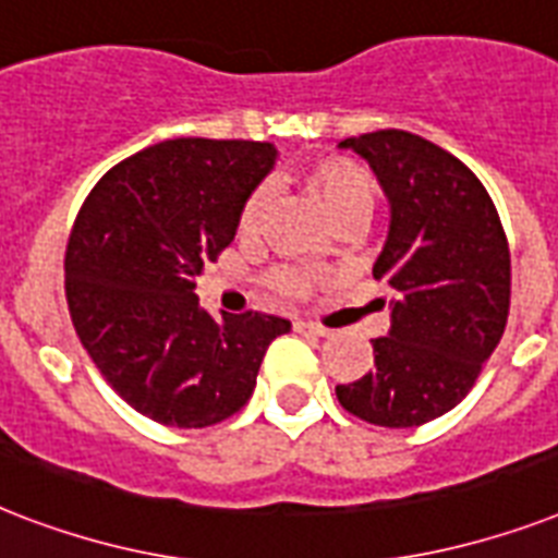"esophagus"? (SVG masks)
I'll use <instances>...</instances> for the list:
<instances>
[{
  "label": "esophagus",
  "instance_id": "34e87169",
  "mask_svg": "<svg viewBox=\"0 0 558 558\" xmlns=\"http://www.w3.org/2000/svg\"><path fill=\"white\" fill-rule=\"evenodd\" d=\"M295 330L298 332H304V336H315V339H324L327 336V327H322V324H315V322H295Z\"/></svg>",
  "mask_w": 558,
  "mask_h": 558
}]
</instances>
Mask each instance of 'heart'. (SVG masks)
Returning a JSON list of instances; mask_svg holds the SVG:
<instances>
[{
	"label": "heart",
	"mask_w": 558,
	"mask_h": 558,
	"mask_svg": "<svg viewBox=\"0 0 558 558\" xmlns=\"http://www.w3.org/2000/svg\"><path fill=\"white\" fill-rule=\"evenodd\" d=\"M298 179L318 199V205L327 210L332 222L344 214H367L373 199H376V182H373L371 173L359 161L339 156V153H327V156H318V159L301 165ZM266 202H269L266 187H254L245 196L240 217H236V234L243 240L260 234ZM315 283H318V275L313 269H304V266H283V269L269 275V287L287 298L310 295Z\"/></svg>",
	"instance_id": "heart-1"
}]
</instances>
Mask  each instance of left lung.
Listing matches in <instances>:
<instances>
[{
  "label": "left lung",
  "instance_id": "left-lung-1",
  "mask_svg": "<svg viewBox=\"0 0 558 558\" xmlns=\"http://www.w3.org/2000/svg\"><path fill=\"white\" fill-rule=\"evenodd\" d=\"M390 202L373 278L390 292V332L373 371L336 385L341 408L385 428L437 420L466 397L510 315V245L481 179L405 130L344 138ZM385 304V298H379Z\"/></svg>",
  "mask_w": 558,
  "mask_h": 558
}]
</instances>
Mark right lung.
<instances>
[{
    "label": "right lung",
    "instance_id": "1",
    "mask_svg": "<svg viewBox=\"0 0 558 558\" xmlns=\"http://www.w3.org/2000/svg\"><path fill=\"white\" fill-rule=\"evenodd\" d=\"M275 156L266 142L153 144L107 170L77 210L65 245L74 330L118 397L156 423L205 428L236 414L292 327L252 310L214 318L193 295Z\"/></svg>",
    "mask_w": 558,
    "mask_h": 558
}]
</instances>
